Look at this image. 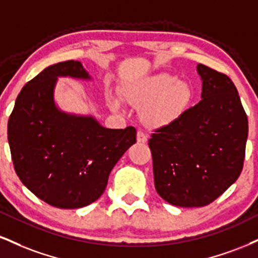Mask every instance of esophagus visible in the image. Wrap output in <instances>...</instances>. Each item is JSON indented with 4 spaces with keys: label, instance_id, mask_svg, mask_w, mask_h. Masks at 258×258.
Listing matches in <instances>:
<instances>
[{
    "label": "esophagus",
    "instance_id": "1",
    "mask_svg": "<svg viewBox=\"0 0 258 258\" xmlns=\"http://www.w3.org/2000/svg\"><path fill=\"white\" fill-rule=\"evenodd\" d=\"M137 142L139 144H144V143L148 142V136L145 135L143 131H138L137 133Z\"/></svg>",
    "mask_w": 258,
    "mask_h": 258
}]
</instances>
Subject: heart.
Here are the masks:
<instances>
[{
    "mask_svg": "<svg viewBox=\"0 0 258 258\" xmlns=\"http://www.w3.org/2000/svg\"><path fill=\"white\" fill-rule=\"evenodd\" d=\"M126 98L142 109V119L148 126L163 127L184 115L194 98V91L178 77L162 73L133 86L126 92ZM111 105L117 108L119 102L113 99Z\"/></svg>",
    "mask_w": 258,
    "mask_h": 258,
    "instance_id": "heart-1",
    "label": "heart"
}]
</instances>
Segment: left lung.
<instances>
[{
    "instance_id": "obj_1",
    "label": "left lung",
    "mask_w": 258,
    "mask_h": 258,
    "mask_svg": "<svg viewBox=\"0 0 258 258\" xmlns=\"http://www.w3.org/2000/svg\"><path fill=\"white\" fill-rule=\"evenodd\" d=\"M202 99L149 139L157 194L176 207H204L243 169L247 116L226 74L198 64Z\"/></svg>"
}]
</instances>
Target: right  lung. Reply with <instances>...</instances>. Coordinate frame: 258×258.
Returning a JSON list of instances; mask_svg holds the SVG:
<instances>
[{
	"label": "right lung",
	"mask_w": 258,
	"mask_h": 258,
	"mask_svg": "<svg viewBox=\"0 0 258 258\" xmlns=\"http://www.w3.org/2000/svg\"><path fill=\"white\" fill-rule=\"evenodd\" d=\"M90 80L79 61L46 67L21 89L8 120V143L21 182L61 209L86 207L102 196L120 157L136 143V128H105L91 115L58 109L57 78Z\"/></svg>",
	"instance_id": "add662e5"
}]
</instances>
